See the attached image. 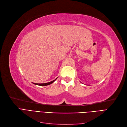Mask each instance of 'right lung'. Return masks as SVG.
<instances>
[{
  "mask_svg": "<svg viewBox=\"0 0 127 127\" xmlns=\"http://www.w3.org/2000/svg\"><path fill=\"white\" fill-rule=\"evenodd\" d=\"M58 78V77H57ZM57 78L56 79H55V80H52V81L50 82H49V83H42V84H37V83H34V84H35V85H39V86H47V85H50V84H51L52 83H53V82H54L55 80L57 79Z\"/></svg>",
  "mask_w": 127,
  "mask_h": 127,
  "instance_id": "right-lung-1",
  "label": "right lung"
}]
</instances>
